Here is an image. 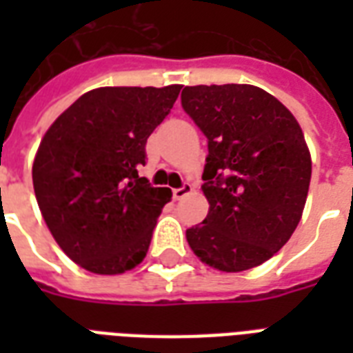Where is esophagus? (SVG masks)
<instances>
[{
	"mask_svg": "<svg viewBox=\"0 0 353 353\" xmlns=\"http://www.w3.org/2000/svg\"><path fill=\"white\" fill-rule=\"evenodd\" d=\"M192 190H194L192 185H190V183H185L183 187L174 188V190H172V196H174V199H183L187 194L192 192Z\"/></svg>",
	"mask_w": 353,
	"mask_h": 353,
	"instance_id": "34e87169",
	"label": "esophagus"
}]
</instances>
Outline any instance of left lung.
Wrapping results in <instances>:
<instances>
[{
    "instance_id": "obj_1",
    "label": "left lung",
    "mask_w": 353,
    "mask_h": 353,
    "mask_svg": "<svg viewBox=\"0 0 353 353\" xmlns=\"http://www.w3.org/2000/svg\"><path fill=\"white\" fill-rule=\"evenodd\" d=\"M181 106L209 143L203 194L209 214L187 229L210 268L238 273L280 251L301 221L312 157L291 112L249 84L192 85Z\"/></svg>"
}]
</instances>
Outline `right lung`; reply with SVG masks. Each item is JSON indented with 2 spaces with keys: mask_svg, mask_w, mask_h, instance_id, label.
<instances>
[{
  "mask_svg": "<svg viewBox=\"0 0 353 353\" xmlns=\"http://www.w3.org/2000/svg\"><path fill=\"white\" fill-rule=\"evenodd\" d=\"M181 85L99 88L52 122L32 165L38 207L52 238L80 268L130 271L148 252L172 198L139 168L146 141L170 113Z\"/></svg>",
  "mask_w": 353,
  "mask_h": 353,
  "instance_id": "1",
  "label": "right lung"
}]
</instances>
